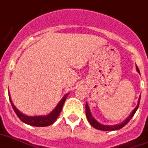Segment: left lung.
Segmentation results:
<instances>
[{
    "label": "left lung",
    "mask_w": 148,
    "mask_h": 148,
    "mask_svg": "<svg viewBox=\"0 0 148 148\" xmlns=\"http://www.w3.org/2000/svg\"><path fill=\"white\" fill-rule=\"evenodd\" d=\"M136 71L138 72V73H140V70L138 69L137 66H136ZM140 96L139 98V100H138L137 106L135 107V109L133 110L132 111V113L130 114L129 117H127L125 121H123L122 122L120 123V124H117V125H102L101 123H99L98 121L95 119V117L92 116V114L90 113V108L88 106V104L87 102H86V117H87L88 121L90 123L91 125L93 126L95 129H99V130H102V131H114V130H117V129H120L123 128L124 126L126 124H128L129 121L132 119V117L134 116L135 113L137 110L138 107H139V105H140Z\"/></svg>",
    "instance_id": "8db88e82"
}]
</instances>
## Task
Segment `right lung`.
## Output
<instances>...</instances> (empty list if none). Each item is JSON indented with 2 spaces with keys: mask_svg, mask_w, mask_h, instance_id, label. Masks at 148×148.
Returning <instances> with one entry per match:
<instances>
[{
  "mask_svg": "<svg viewBox=\"0 0 148 148\" xmlns=\"http://www.w3.org/2000/svg\"><path fill=\"white\" fill-rule=\"evenodd\" d=\"M68 95H69V93L64 95L61 101L58 102L57 106L49 114L43 115V116H28V115H25V114H23L22 112H20L15 106L13 102L12 101V99H11L10 95H9V100H10L11 105L12 106L15 113L16 114L18 117L23 122L25 123L27 125H29L36 126V127H46V126H49L52 124H53L55 121L57 120L59 114H61V111L62 110V107H63L64 103L65 102Z\"/></svg>",
  "mask_w": 148,
  "mask_h": 148,
  "instance_id": "obj_1",
  "label": "right lung"
}]
</instances>
